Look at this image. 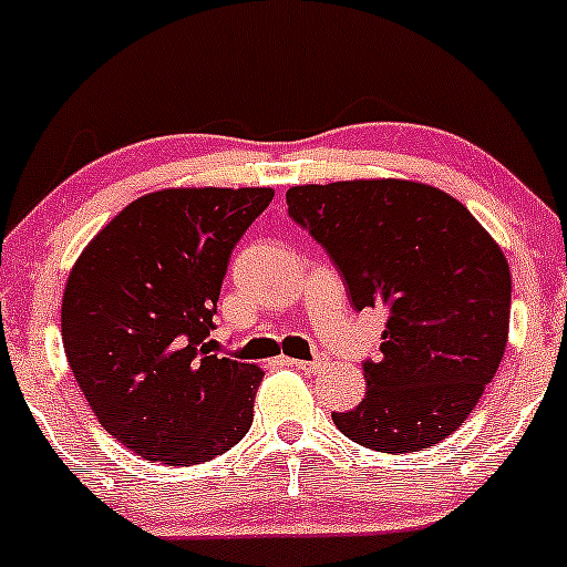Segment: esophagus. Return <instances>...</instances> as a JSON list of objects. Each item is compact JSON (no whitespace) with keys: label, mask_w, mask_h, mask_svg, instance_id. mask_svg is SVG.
<instances>
[{"label":"esophagus","mask_w":567,"mask_h":567,"mask_svg":"<svg viewBox=\"0 0 567 567\" xmlns=\"http://www.w3.org/2000/svg\"><path fill=\"white\" fill-rule=\"evenodd\" d=\"M286 364H291V368H300V370H319L321 364H324V359L321 357H313V359H284Z\"/></svg>","instance_id":"obj_1"}]
</instances>
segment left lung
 <instances>
[{
	"instance_id": "1",
	"label": "left lung",
	"mask_w": 567,
	"mask_h": 567,
	"mask_svg": "<svg viewBox=\"0 0 567 567\" xmlns=\"http://www.w3.org/2000/svg\"><path fill=\"white\" fill-rule=\"evenodd\" d=\"M289 218L338 267L351 306L383 308L368 394L332 413L359 446L422 452L462 427L508 340L511 270L473 213L413 181H340L286 192Z\"/></svg>"
}]
</instances>
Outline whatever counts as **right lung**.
<instances>
[{"instance_id": "add662e5", "label": "right lung", "mask_w": 567, "mask_h": 567, "mask_svg": "<svg viewBox=\"0 0 567 567\" xmlns=\"http://www.w3.org/2000/svg\"><path fill=\"white\" fill-rule=\"evenodd\" d=\"M272 188H164L126 205L75 261L62 340L78 386L121 446L162 465L229 452L261 370L210 354L229 257Z\"/></svg>"}]
</instances>
